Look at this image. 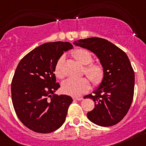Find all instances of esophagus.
Instances as JSON below:
<instances>
[{
    "label": "esophagus",
    "mask_w": 146,
    "mask_h": 146,
    "mask_svg": "<svg viewBox=\"0 0 146 146\" xmlns=\"http://www.w3.org/2000/svg\"><path fill=\"white\" fill-rule=\"evenodd\" d=\"M73 99L74 100H77V101H81L83 99L82 97H79V96H73Z\"/></svg>",
    "instance_id": "1"
}]
</instances>
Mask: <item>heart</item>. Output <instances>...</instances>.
<instances>
[{"mask_svg": "<svg viewBox=\"0 0 146 146\" xmlns=\"http://www.w3.org/2000/svg\"><path fill=\"white\" fill-rule=\"evenodd\" d=\"M72 55L78 63L82 66L83 73L95 86L100 84L104 79L105 69L101 63L92 62L93 56L91 52L83 48H77L72 52ZM65 57L62 55L58 59L54 67V72L58 79H64L66 76L64 70ZM91 84L88 80L82 77L79 80L69 79L62 84V91L70 96H78L89 91Z\"/></svg>", "mask_w": 146, "mask_h": 146, "instance_id": "b5f03b06", "label": "heart"}]
</instances>
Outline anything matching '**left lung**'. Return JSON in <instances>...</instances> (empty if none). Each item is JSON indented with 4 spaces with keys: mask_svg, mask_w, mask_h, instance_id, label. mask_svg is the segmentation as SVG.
I'll list each match as a JSON object with an SVG mask.
<instances>
[{
    "mask_svg": "<svg viewBox=\"0 0 146 146\" xmlns=\"http://www.w3.org/2000/svg\"><path fill=\"white\" fill-rule=\"evenodd\" d=\"M74 44L91 50L104 66V79L91 99L95 108L87 113L91 122L101 126L119 123L128 113L133 100L135 72L128 56L119 47L104 38L92 37L80 39Z\"/></svg>",
    "mask_w": 146,
    "mask_h": 146,
    "instance_id": "1",
    "label": "left lung"
}]
</instances>
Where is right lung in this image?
I'll return each mask as SVG.
<instances>
[{"instance_id": "add662e5", "label": "right lung", "mask_w": 146, "mask_h": 146, "mask_svg": "<svg viewBox=\"0 0 146 146\" xmlns=\"http://www.w3.org/2000/svg\"><path fill=\"white\" fill-rule=\"evenodd\" d=\"M72 47L69 42L45 43L28 52L17 66L11 81L13 106L22 123L35 132L50 133L65 122L73 100L53 94L60 88L54 67L64 51Z\"/></svg>"}]
</instances>
